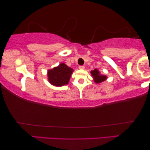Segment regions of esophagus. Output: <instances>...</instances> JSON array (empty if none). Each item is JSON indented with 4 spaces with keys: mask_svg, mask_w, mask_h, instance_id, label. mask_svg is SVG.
I'll return each mask as SVG.
<instances>
[{
    "mask_svg": "<svg viewBox=\"0 0 150 150\" xmlns=\"http://www.w3.org/2000/svg\"><path fill=\"white\" fill-rule=\"evenodd\" d=\"M84 66H79V67H78V68H79V69H80V70H83V69H84Z\"/></svg>",
    "mask_w": 150,
    "mask_h": 150,
    "instance_id": "esophagus-1",
    "label": "esophagus"
}]
</instances>
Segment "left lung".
Masks as SVG:
<instances>
[{
  "label": "left lung",
  "instance_id": "left-lung-1",
  "mask_svg": "<svg viewBox=\"0 0 150 150\" xmlns=\"http://www.w3.org/2000/svg\"><path fill=\"white\" fill-rule=\"evenodd\" d=\"M92 76H93V78H94V80L96 83H101L102 82H104V80H106L107 76H105V75H102L100 74V73L98 70L97 69H94V70H92L91 72Z\"/></svg>",
  "mask_w": 150,
  "mask_h": 150
}]
</instances>
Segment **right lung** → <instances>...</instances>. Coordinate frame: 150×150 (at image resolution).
<instances>
[{"label": "right lung", "mask_w": 150, "mask_h": 150, "mask_svg": "<svg viewBox=\"0 0 150 150\" xmlns=\"http://www.w3.org/2000/svg\"><path fill=\"white\" fill-rule=\"evenodd\" d=\"M73 69L61 63L57 67L48 71V80L51 84L55 86H62L68 84Z\"/></svg>", "instance_id": "add662e5"}]
</instances>
